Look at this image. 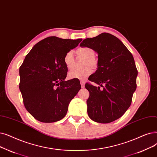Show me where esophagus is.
I'll list each match as a JSON object with an SVG mask.
<instances>
[{
	"instance_id": "1",
	"label": "esophagus",
	"mask_w": 157,
	"mask_h": 157,
	"mask_svg": "<svg viewBox=\"0 0 157 157\" xmlns=\"http://www.w3.org/2000/svg\"><path fill=\"white\" fill-rule=\"evenodd\" d=\"M80 83H81V87H82V88H84V87H85V81H84L81 80V81H80Z\"/></svg>"
}]
</instances>
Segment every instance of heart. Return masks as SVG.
I'll return each mask as SVG.
<instances>
[{"label": "heart", "mask_w": 157, "mask_h": 157, "mask_svg": "<svg viewBox=\"0 0 157 157\" xmlns=\"http://www.w3.org/2000/svg\"><path fill=\"white\" fill-rule=\"evenodd\" d=\"M76 52L79 57L85 59L83 66L85 67L83 69L74 70L69 72L68 74V78L70 79H84L92 73L91 68L88 66H90L93 69H95L98 66V60L94 57L95 51L91 47H80V48H78L76 50ZM63 62L68 69L71 70L72 69L74 63V59L72 51H69L66 53L63 58Z\"/></svg>", "instance_id": "b5f03b06"}]
</instances>
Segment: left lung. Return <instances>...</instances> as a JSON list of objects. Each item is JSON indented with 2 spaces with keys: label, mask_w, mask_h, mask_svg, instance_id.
<instances>
[{
  "label": "left lung",
  "mask_w": 157,
  "mask_h": 157,
  "mask_svg": "<svg viewBox=\"0 0 157 157\" xmlns=\"http://www.w3.org/2000/svg\"><path fill=\"white\" fill-rule=\"evenodd\" d=\"M80 46L98 54V69L88 79L103 87L86 83L88 116L99 123L117 120L130 106L137 88L138 72L132 54L119 38L106 33L83 40Z\"/></svg>",
  "instance_id": "1"
}]
</instances>
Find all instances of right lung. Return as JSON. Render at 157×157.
I'll use <instances>...</instances> for the list:
<instances>
[{
	"label": "right lung",
	"instance_id": "1",
	"mask_svg": "<svg viewBox=\"0 0 157 157\" xmlns=\"http://www.w3.org/2000/svg\"><path fill=\"white\" fill-rule=\"evenodd\" d=\"M81 40L47 37L26 55L19 69V88L25 108L36 120L54 122L62 119L81 89L79 81H65L68 69L63 58Z\"/></svg>",
	"mask_w": 157,
	"mask_h": 157
}]
</instances>
